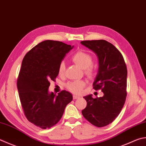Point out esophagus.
I'll return each instance as SVG.
<instances>
[{"label":"esophagus","instance_id":"1","mask_svg":"<svg viewBox=\"0 0 146 146\" xmlns=\"http://www.w3.org/2000/svg\"><path fill=\"white\" fill-rule=\"evenodd\" d=\"M79 98V96L75 95H73V99H74V100H76V99H78Z\"/></svg>","mask_w":146,"mask_h":146}]
</instances>
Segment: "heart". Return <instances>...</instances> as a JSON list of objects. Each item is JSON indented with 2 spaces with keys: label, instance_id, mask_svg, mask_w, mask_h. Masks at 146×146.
Returning <instances> with one entry per match:
<instances>
[{
  "label": "heart",
  "instance_id": "b5f03b06",
  "mask_svg": "<svg viewBox=\"0 0 146 146\" xmlns=\"http://www.w3.org/2000/svg\"><path fill=\"white\" fill-rule=\"evenodd\" d=\"M74 63L83 68L84 73L88 76L92 77L95 73V66L92 64L93 57L90 54L83 51H78L74 53L71 57ZM65 64L64 62H62L58 66V74L60 76H63L65 73ZM86 82L84 80H75L68 82L65 86L67 89L73 93H80L84 88Z\"/></svg>",
  "mask_w": 146,
  "mask_h": 146
}]
</instances>
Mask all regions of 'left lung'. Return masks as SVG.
I'll list each match as a JSON object with an SVG mask.
<instances>
[{"mask_svg": "<svg viewBox=\"0 0 146 146\" xmlns=\"http://www.w3.org/2000/svg\"><path fill=\"white\" fill-rule=\"evenodd\" d=\"M81 43L97 54L98 72L93 86L104 93L102 97H84L87 106L82 114L93 125L103 127L116 119L125 103L127 68L122 54L107 40H82Z\"/></svg>", "mask_w": 146, "mask_h": 146, "instance_id": "8db88e82", "label": "left lung"}]
</instances>
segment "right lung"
I'll return each mask as SVG.
<instances>
[{"mask_svg": "<svg viewBox=\"0 0 146 146\" xmlns=\"http://www.w3.org/2000/svg\"><path fill=\"white\" fill-rule=\"evenodd\" d=\"M73 46L46 40L27 53L22 61L17 88L24 114L30 122L42 129L59 121L72 95L62 90L57 96L49 93L50 81H55L58 66Z\"/></svg>", "mask_w": 146, "mask_h": 146, "instance_id": "obj_1", "label": "right lung"}]
</instances>
